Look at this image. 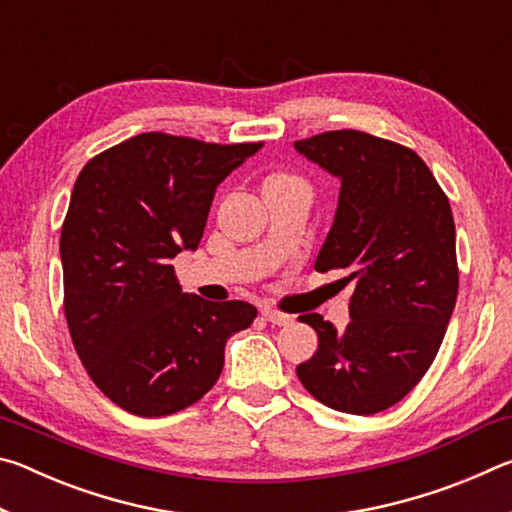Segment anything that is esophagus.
I'll list each match as a JSON object with an SVG mask.
<instances>
[{
	"label": "esophagus",
	"mask_w": 512,
	"mask_h": 512,
	"mask_svg": "<svg viewBox=\"0 0 512 512\" xmlns=\"http://www.w3.org/2000/svg\"><path fill=\"white\" fill-rule=\"evenodd\" d=\"M262 316L268 320V323H273V325H289V323H293V316L284 314V311H277L273 307H264L262 309Z\"/></svg>",
	"instance_id": "34e87169"
}]
</instances>
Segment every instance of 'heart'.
Listing matches in <instances>:
<instances>
[{"mask_svg":"<svg viewBox=\"0 0 512 512\" xmlns=\"http://www.w3.org/2000/svg\"><path fill=\"white\" fill-rule=\"evenodd\" d=\"M275 178H289V176H275Z\"/></svg>","mask_w":512,"mask_h":512,"instance_id":"b5f03b06","label":"heart"}]
</instances>
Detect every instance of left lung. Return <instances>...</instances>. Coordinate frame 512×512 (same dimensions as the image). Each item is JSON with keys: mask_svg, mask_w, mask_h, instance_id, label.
Here are the masks:
<instances>
[{"mask_svg": "<svg viewBox=\"0 0 512 512\" xmlns=\"http://www.w3.org/2000/svg\"><path fill=\"white\" fill-rule=\"evenodd\" d=\"M296 149L341 178L339 207L316 271L354 282L348 327L320 314L318 350L296 368L329 409L372 415L409 395L436 359L458 296L456 228L447 194L409 146L327 131Z\"/></svg>", "mask_w": 512, "mask_h": 512, "instance_id": "obj_1", "label": "left lung"}]
</instances>
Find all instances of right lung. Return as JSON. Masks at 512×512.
I'll use <instances>...</instances> for the list:
<instances>
[{
  "label": "right lung",
  "instance_id": "add662e5",
  "mask_svg": "<svg viewBox=\"0 0 512 512\" xmlns=\"http://www.w3.org/2000/svg\"><path fill=\"white\" fill-rule=\"evenodd\" d=\"M264 142L142 133L85 164L60 230L63 309L99 391L140 418L201 400L225 341L253 325L244 300L183 293L169 259L194 250L221 180Z\"/></svg>",
  "mask_w": 512,
  "mask_h": 512
}]
</instances>
